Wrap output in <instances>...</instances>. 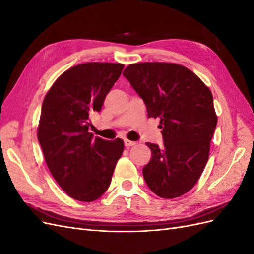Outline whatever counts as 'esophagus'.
Returning <instances> with one entry per match:
<instances>
[{
	"instance_id": "obj_1",
	"label": "esophagus",
	"mask_w": 254,
	"mask_h": 254,
	"mask_svg": "<svg viewBox=\"0 0 254 254\" xmlns=\"http://www.w3.org/2000/svg\"><path fill=\"white\" fill-rule=\"evenodd\" d=\"M124 144H125L126 147H130V146H133V145H135V142H133V141H129V140H125V141H124Z\"/></svg>"
}]
</instances>
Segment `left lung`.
<instances>
[{
	"label": "left lung",
	"mask_w": 254,
	"mask_h": 254,
	"mask_svg": "<svg viewBox=\"0 0 254 254\" xmlns=\"http://www.w3.org/2000/svg\"><path fill=\"white\" fill-rule=\"evenodd\" d=\"M124 77L159 118L163 144L146 143L151 159L143 167L148 188L161 198L182 196L193 188L209 160L217 124L211 91L186 66L166 63L128 65Z\"/></svg>",
	"instance_id": "8db88e82"
}]
</instances>
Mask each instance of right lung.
I'll list each match as a JSON object with an SVG mask.
<instances>
[{
  "label": "right lung",
  "mask_w": 254,
  "mask_h": 254,
  "mask_svg": "<svg viewBox=\"0 0 254 254\" xmlns=\"http://www.w3.org/2000/svg\"><path fill=\"white\" fill-rule=\"evenodd\" d=\"M123 68L109 63L75 65L44 97L38 140L54 179L78 201H94L108 190L124 150L121 139L107 141L89 132L91 115L101 111Z\"/></svg>",
  "instance_id": "1"
}]
</instances>
